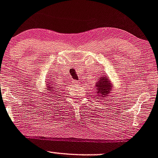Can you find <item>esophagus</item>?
Wrapping results in <instances>:
<instances>
[{
  "label": "esophagus",
  "instance_id": "1",
  "mask_svg": "<svg viewBox=\"0 0 158 158\" xmlns=\"http://www.w3.org/2000/svg\"><path fill=\"white\" fill-rule=\"evenodd\" d=\"M71 83H72V85H79L80 82L78 81H77V80H72Z\"/></svg>",
  "mask_w": 158,
  "mask_h": 158
}]
</instances>
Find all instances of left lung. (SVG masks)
<instances>
[{
	"instance_id": "8db88e82",
	"label": "left lung",
	"mask_w": 158,
	"mask_h": 158,
	"mask_svg": "<svg viewBox=\"0 0 158 158\" xmlns=\"http://www.w3.org/2000/svg\"><path fill=\"white\" fill-rule=\"evenodd\" d=\"M96 93L99 94V97H106L110 93L112 90V85L110 80L106 77H100V80L96 83Z\"/></svg>"
}]
</instances>
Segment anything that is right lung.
<instances>
[{
	"instance_id": "1",
	"label": "right lung",
	"mask_w": 158,
	"mask_h": 158,
	"mask_svg": "<svg viewBox=\"0 0 158 158\" xmlns=\"http://www.w3.org/2000/svg\"><path fill=\"white\" fill-rule=\"evenodd\" d=\"M46 88H47V89L49 91V93H50V94H56V93L54 92V91H54V88H54L53 83H52V81L48 82V84L46 85Z\"/></svg>"
}]
</instances>
